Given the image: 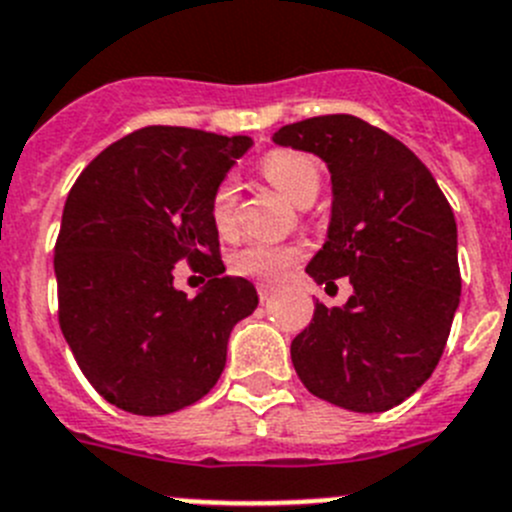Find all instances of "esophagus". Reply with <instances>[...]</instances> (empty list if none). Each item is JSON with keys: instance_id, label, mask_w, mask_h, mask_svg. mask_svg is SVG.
Listing matches in <instances>:
<instances>
[{"instance_id": "obj_1", "label": "esophagus", "mask_w": 512, "mask_h": 512, "mask_svg": "<svg viewBox=\"0 0 512 512\" xmlns=\"http://www.w3.org/2000/svg\"><path fill=\"white\" fill-rule=\"evenodd\" d=\"M256 292H259L261 302H266V299H269L271 294L276 292V287H274V284H266V281H261V284H256Z\"/></svg>"}]
</instances>
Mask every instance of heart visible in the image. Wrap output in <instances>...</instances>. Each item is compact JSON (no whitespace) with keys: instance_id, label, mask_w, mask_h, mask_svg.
Segmentation results:
<instances>
[{"instance_id":"obj_1","label":"heart","mask_w":512,"mask_h":512,"mask_svg":"<svg viewBox=\"0 0 512 512\" xmlns=\"http://www.w3.org/2000/svg\"><path fill=\"white\" fill-rule=\"evenodd\" d=\"M261 172L266 180L287 195L294 203H312L320 192V170L317 164L294 149H274L261 159ZM210 223L223 238L233 236L238 225L236 213V182L225 177L210 195ZM302 251L289 243H246L231 256V269L238 276L279 281L299 261Z\"/></svg>"}]
</instances>
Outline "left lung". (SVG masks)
I'll return each instance as SVG.
<instances>
[{"label":"left lung","mask_w":512,"mask_h":512,"mask_svg":"<svg viewBox=\"0 0 512 512\" xmlns=\"http://www.w3.org/2000/svg\"><path fill=\"white\" fill-rule=\"evenodd\" d=\"M271 139L327 164L330 225L307 274L327 287L340 276L353 284L342 307L314 304L292 340L294 370L340 409H393L429 381L459 307L452 208L406 144L358 116H314Z\"/></svg>","instance_id":"1"}]
</instances>
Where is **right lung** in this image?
<instances>
[{
    "mask_svg": "<svg viewBox=\"0 0 512 512\" xmlns=\"http://www.w3.org/2000/svg\"><path fill=\"white\" fill-rule=\"evenodd\" d=\"M251 137L147 126L103 149L68 192L55 243L60 330L91 386L119 409L164 416L218 383L231 330L259 307L225 276L210 195ZM187 258L210 275L190 300Z\"/></svg>",
    "mask_w": 512,
    "mask_h": 512,
    "instance_id": "add662e5",
    "label": "right lung"
}]
</instances>
